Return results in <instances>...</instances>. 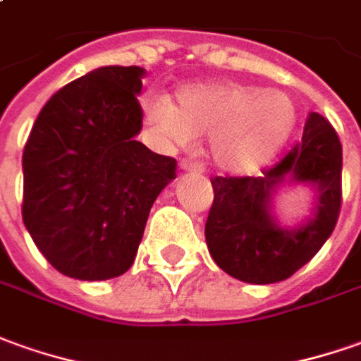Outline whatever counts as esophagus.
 <instances>
[{
  "instance_id": "1",
  "label": "esophagus",
  "mask_w": 361,
  "mask_h": 361,
  "mask_svg": "<svg viewBox=\"0 0 361 361\" xmlns=\"http://www.w3.org/2000/svg\"><path fill=\"white\" fill-rule=\"evenodd\" d=\"M180 169H183L185 173H190V175H200V173H202V165L190 163V161H183V163H180Z\"/></svg>"
}]
</instances>
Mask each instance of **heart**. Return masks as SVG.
I'll use <instances>...</instances> for the list:
<instances>
[{
  "instance_id": "obj_1",
  "label": "heart",
  "mask_w": 361,
  "mask_h": 361,
  "mask_svg": "<svg viewBox=\"0 0 361 361\" xmlns=\"http://www.w3.org/2000/svg\"><path fill=\"white\" fill-rule=\"evenodd\" d=\"M149 129L176 147L210 137V157L222 171L252 175L269 165L287 145L297 108L285 92L238 82H206L178 88L175 104L143 102Z\"/></svg>"
}]
</instances>
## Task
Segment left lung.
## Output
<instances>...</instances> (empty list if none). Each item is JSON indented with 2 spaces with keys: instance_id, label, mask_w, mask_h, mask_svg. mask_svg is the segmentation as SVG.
I'll list each match as a JSON object with an SVG mask.
<instances>
[{
  "instance_id": "obj_1",
  "label": "left lung",
  "mask_w": 361,
  "mask_h": 361,
  "mask_svg": "<svg viewBox=\"0 0 361 361\" xmlns=\"http://www.w3.org/2000/svg\"><path fill=\"white\" fill-rule=\"evenodd\" d=\"M283 182H305L317 202L309 223L283 228L270 198ZM204 235L216 265L235 279L269 285L289 279L324 245L342 206V145L320 114H310L302 139L261 176H214Z\"/></svg>"
}]
</instances>
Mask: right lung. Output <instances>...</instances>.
I'll return each instance as SVG.
<instances>
[{
  "mask_svg": "<svg viewBox=\"0 0 361 361\" xmlns=\"http://www.w3.org/2000/svg\"><path fill=\"white\" fill-rule=\"evenodd\" d=\"M139 66H102L44 104L23 151V222L62 275L119 277L135 259L151 206L176 176L141 141Z\"/></svg>",
  "mask_w": 361,
  "mask_h": 361,
  "instance_id": "obj_1",
  "label": "right lung"
}]
</instances>
